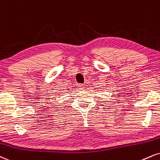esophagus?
<instances>
[{
	"instance_id": "1",
	"label": "esophagus",
	"mask_w": 160,
	"mask_h": 160,
	"mask_svg": "<svg viewBox=\"0 0 160 160\" xmlns=\"http://www.w3.org/2000/svg\"><path fill=\"white\" fill-rule=\"evenodd\" d=\"M78 88H80V90H82V89H84V85H82V84H78Z\"/></svg>"
}]
</instances>
